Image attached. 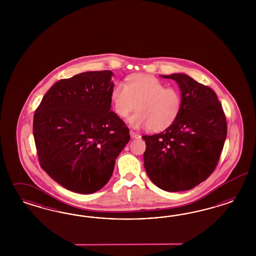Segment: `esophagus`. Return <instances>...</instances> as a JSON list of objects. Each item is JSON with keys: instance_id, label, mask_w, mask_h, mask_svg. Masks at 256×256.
<instances>
[{"instance_id": "34e87169", "label": "esophagus", "mask_w": 256, "mask_h": 256, "mask_svg": "<svg viewBox=\"0 0 256 256\" xmlns=\"http://www.w3.org/2000/svg\"><path fill=\"white\" fill-rule=\"evenodd\" d=\"M130 137H132V139H138V138H140V136L139 134L138 133H136V132H132V130H130Z\"/></svg>"}]
</instances>
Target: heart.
<instances>
[{
    "mask_svg": "<svg viewBox=\"0 0 256 256\" xmlns=\"http://www.w3.org/2000/svg\"><path fill=\"white\" fill-rule=\"evenodd\" d=\"M110 100L114 112L121 118L137 108L128 123L135 128L148 126L152 132H162L174 124L183 105L182 94L178 88H166L160 80L148 74L133 75L126 84L116 82Z\"/></svg>",
    "mask_w": 256,
    "mask_h": 256,
    "instance_id": "heart-1",
    "label": "heart"
}]
</instances>
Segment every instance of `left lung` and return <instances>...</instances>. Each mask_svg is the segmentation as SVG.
I'll return each mask as SVG.
<instances>
[{"label": "left lung", "mask_w": 256, "mask_h": 256, "mask_svg": "<svg viewBox=\"0 0 256 256\" xmlns=\"http://www.w3.org/2000/svg\"><path fill=\"white\" fill-rule=\"evenodd\" d=\"M178 84L183 105L176 123L155 135H144V168L163 190H190L217 167L224 144L227 124L217 94L186 74L169 76Z\"/></svg>", "instance_id": "left-lung-1"}]
</instances>
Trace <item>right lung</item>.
I'll list each match as a JSON object with an SVG mask.
<instances>
[{
  "label": "right lung",
  "instance_id": "1",
  "mask_svg": "<svg viewBox=\"0 0 256 256\" xmlns=\"http://www.w3.org/2000/svg\"><path fill=\"white\" fill-rule=\"evenodd\" d=\"M110 70L89 71L57 82L43 96L32 132L42 169L77 194L100 190L110 178L130 130L110 110Z\"/></svg>",
  "mask_w": 256,
  "mask_h": 256
}]
</instances>
